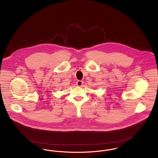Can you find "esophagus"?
<instances>
[{
	"mask_svg": "<svg viewBox=\"0 0 158 158\" xmlns=\"http://www.w3.org/2000/svg\"><path fill=\"white\" fill-rule=\"evenodd\" d=\"M83 84H84V82L82 81H78L76 82V85L78 86H81Z\"/></svg>",
	"mask_w": 158,
	"mask_h": 158,
	"instance_id": "esophagus-1",
	"label": "esophagus"
}]
</instances>
